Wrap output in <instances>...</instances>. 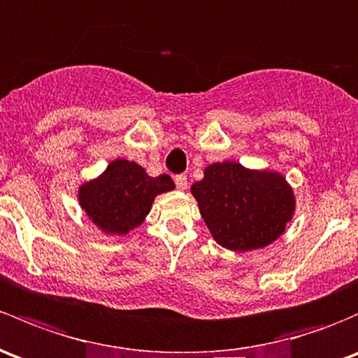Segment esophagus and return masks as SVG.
I'll use <instances>...</instances> for the list:
<instances>
[{
    "instance_id": "esophagus-1",
    "label": "esophagus",
    "mask_w": 358,
    "mask_h": 358,
    "mask_svg": "<svg viewBox=\"0 0 358 358\" xmlns=\"http://www.w3.org/2000/svg\"><path fill=\"white\" fill-rule=\"evenodd\" d=\"M175 185H176V189L185 190L187 185H189V180H187V175H176L175 176Z\"/></svg>"
}]
</instances>
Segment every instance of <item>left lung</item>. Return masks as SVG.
Segmentation results:
<instances>
[{"label":"left lung","instance_id":"left-lung-1","mask_svg":"<svg viewBox=\"0 0 358 358\" xmlns=\"http://www.w3.org/2000/svg\"><path fill=\"white\" fill-rule=\"evenodd\" d=\"M192 194L214 240L238 252L273 243L295 209L293 192L280 173L252 171L231 161L206 168Z\"/></svg>","mask_w":358,"mask_h":358}]
</instances>
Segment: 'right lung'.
<instances>
[{"label":"right lung","mask_w":358,"mask_h":358,"mask_svg":"<svg viewBox=\"0 0 358 358\" xmlns=\"http://www.w3.org/2000/svg\"><path fill=\"white\" fill-rule=\"evenodd\" d=\"M173 189L168 175L152 178L134 161L116 159L99 178L78 189V201L94 224L125 235L144 221L157 194Z\"/></svg>","instance_id":"obj_1"}]
</instances>
